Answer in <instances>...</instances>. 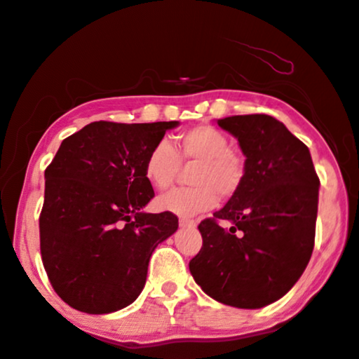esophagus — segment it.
<instances>
[{"mask_svg": "<svg viewBox=\"0 0 359 359\" xmlns=\"http://www.w3.org/2000/svg\"><path fill=\"white\" fill-rule=\"evenodd\" d=\"M179 224H180V227H196L197 226L196 221H192V219H185V217H180Z\"/></svg>", "mask_w": 359, "mask_h": 359, "instance_id": "34e87169", "label": "esophagus"}]
</instances>
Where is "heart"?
Instances as JSON below:
<instances>
[{"label": "heart", "instance_id": "b5f03b06", "mask_svg": "<svg viewBox=\"0 0 359 359\" xmlns=\"http://www.w3.org/2000/svg\"><path fill=\"white\" fill-rule=\"evenodd\" d=\"M180 163H196L191 172V187L174 189L157 198V207L180 217H192L214 209L222 198L234 197L245 179V162L231 149V140L212 125H197L179 133L175 149L158 142L147 154L144 177L157 191L170 187Z\"/></svg>", "mask_w": 359, "mask_h": 359}]
</instances>
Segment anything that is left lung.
<instances>
[{
  "instance_id": "left-lung-1",
  "label": "left lung",
  "mask_w": 359,
  "mask_h": 359,
  "mask_svg": "<svg viewBox=\"0 0 359 359\" xmlns=\"http://www.w3.org/2000/svg\"><path fill=\"white\" fill-rule=\"evenodd\" d=\"M217 123L239 140L245 179L214 217L198 224L202 248L189 269L219 303L264 308L286 294L308 266L319 179L308 147L274 116L234 115ZM219 220L231 227L224 229Z\"/></svg>"
}]
</instances>
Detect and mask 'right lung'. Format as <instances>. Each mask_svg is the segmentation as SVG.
<instances>
[{
    "mask_svg": "<svg viewBox=\"0 0 359 359\" xmlns=\"http://www.w3.org/2000/svg\"><path fill=\"white\" fill-rule=\"evenodd\" d=\"M177 125L88 123L65 138L46 167L41 261L72 308L114 313L144 289L150 256L179 227L172 212H142L155 196L144 162Z\"/></svg>",
    "mask_w": 359,
    "mask_h": 359,
    "instance_id": "obj_1",
    "label": "right lung"
}]
</instances>
